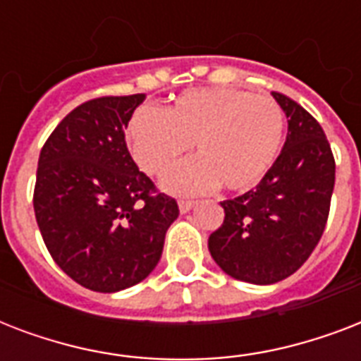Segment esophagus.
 I'll list each match as a JSON object with an SVG mask.
<instances>
[{
    "instance_id": "1",
    "label": "esophagus",
    "mask_w": 361,
    "mask_h": 361,
    "mask_svg": "<svg viewBox=\"0 0 361 361\" xmlns=\"http://www.w3.org/2000/svg\"><path fill=\"white\" fill-rule=\"evenodd\" d=\"M195 204H197L195 200H180V202H178V206H180L181 214H187L189 209L195 208Z\"/></svg>"
}]
</instances>
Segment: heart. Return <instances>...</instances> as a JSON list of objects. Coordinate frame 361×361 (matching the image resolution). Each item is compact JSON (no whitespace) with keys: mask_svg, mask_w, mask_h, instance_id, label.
<instances>
[{"mask_svg":"<svg viewBox=\"0 0 361 361\" xmlns=\"http://www.w3.org/2000/svg\"><path fill=\"white\" fill-rule=\"evenodd\" d=\"M285 114L274 99L231 87L189 90L157 112L136 110L125 127L130 157L161 178L191 144L197 157L163 181L172 195H198L219 183L247 191L268 174L279 155Z\"/></svg>","mask_w":361,"mask_h":361,"instance_id":"heart-1","label":"heart"}]
</instances>
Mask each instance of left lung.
<instances>
[{
	"instance_id": "8db88e82",
	"label": "left lung",
	"mask_w": 361,
	"mask_h": 361,
	"mask_svg": "<svg viewBox=\"0 0 361 361\" xmlns=\"http://www.w3.org/2000/svg\"><path fill=\"white\" fill-rule=\"evenodd\" d=\"M285 146L257 189L221 202L225 221L208 247L226 275L252 285L286 279L309 258L324 232L336 161L319 121L281 93Z\"/></svg>"
}]
</instances>
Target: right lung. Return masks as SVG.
<instances>
[{"mask_svg":"<svg viewBox=\"0 0 361 361\" xmlns=\"http://www.w3.org/2000/svg\"><path fill=\"white\" fill-rule=\"evenodd\" d=\"M146 95L99 97L76 106L48 136L33 208L54 262L78 285L118 292L152 274L178 219L174 198L153 195L125 144Z\"/></svg>","mask_w":361,"mask_h":361,"instance_id":"1","label":"right lung"}]
</instances>
